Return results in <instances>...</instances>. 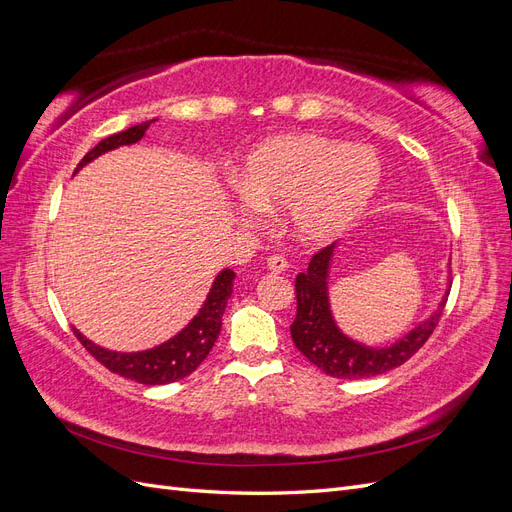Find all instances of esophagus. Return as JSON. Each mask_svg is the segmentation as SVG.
Listing matches in <instances>:
<instances>
[{
	"instance_id": "1",
	"label": "esophagus",
	"mask_w": 512,
	"mask_h": 512,
	"mask_svg": "<svg viewBox=\"0 0 512 512\" xmlns=\"http://www.w3.org/2000/svg\"><path fill=\"white\" fill-rule=\"evenodd\" d=\"M267 269L273 271V273H282V271L288 269V260L284 256H280V254H275V256H271L267 260Z\"/></svg>"
}]
</instances>
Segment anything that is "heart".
<instances>
[{
  "instance_id": "1",
  "label": "heart",
  "mask_w": 512,
  "mask_h": 512,
  "mask_svg": "<svg viewBox=\"0 0 512 512\" xmlns=\"http://www.w3.org/2000/svg\"><path fill=\"white\" fill-rule=\"evenodd\" d=\"M378 183L374 149L320 134L269 138L239 173L245 209L286 205V226L303 245H324L344 235L367 209Z\"/></svg>"
}]
</instances>
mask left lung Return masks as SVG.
Wrapping results in <instances>:
<instances>
[{
    "label": "left lung",
    "instance_id": "left-lung-1",
    "mask_svg": "<svg viewBox=\"0 0 512 512\" xmlns=\"http://www.w3.org/2000/svg\"><path fill=\"white\" fill-rule=\"evenodd\" d=\"M335 247L337 243L314 254L307 271L297 275V282H294L297 318L290 324L292 342L309 363H314L327 376L356 380L386 374V371L406 363L427 342L433 329L438 327L451 288H446L436 312L421 324H416L410 333L397 339L395 344L384 348L365 346L342 333L331 312L329 273Z\"/></svg>",
    "mask_w": 512,
    "mask_h": 512
}]
</instances>
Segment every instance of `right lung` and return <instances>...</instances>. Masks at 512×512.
Masks as SVG:
<instances>
[{"instance_id":"right-lung-1","label":"right lung","mask_w":512,"mask_h":512,"mask_svg":"<svg viewBox=\"0 0 512 512\" xmlns=\"http://www.w3.org/2000/svg\"><path fill=\"white\" fill-rule=\"evenodd\" d=\"M153 121L158 119L143 121L138 123V126H132L128 130L104 138V141H100L79 162L76 170H81L85 164L96 160L106 151L138 143ZM232 282H235V271L230 269L220 271L218 277L213 280V286L207 294L203 307H200L198 314L188 322V327L181 329L175 337H170L168 342L156 348L141 350V352H115L89 342L81 331L74 329V335L79 337V342L85 346V350L106 369H111L113 374H119L123 378H130L138 384H149V386L177 382L185 376H190L211 352L215 339H218L222 331V316L226 312V303L232 294Z\"/></svg>"}]
</instances>
